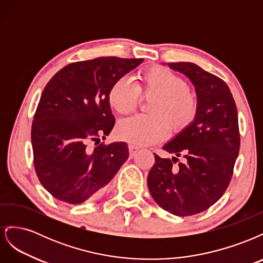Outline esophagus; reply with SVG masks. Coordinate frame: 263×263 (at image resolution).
I'll return each instance as SVG.
<instances>
[{"label": "esophagus", "mask_w": 263, "mask_h": 263, "mask_svg": "<svg viewBox=\"0 0 263 263\" xmlns=\"http://www.w3.org/2000/svg\"><path fill=\"white\" fill-rule=\"evenodd\" d=\"M128 149H129V156L133 158L135 157V155H136L138 151H139V148L136 147V146H133V145H129L128 146Z\"/></svg>", "instance_id": "1"}]
</instances>
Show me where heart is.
Here are the masks:
<instances>
[{"label": "heart", "instance_id": "1", "mask_svg": "<svg viewBox=\"0 0 263 263\" xmlns=\"http://www.w3.org/2000/svg\"><path fill=\"white\" fill-rule=\"evenodd\" d=\"M136 84L128 79L114 81L107 92L109 107L127 114L137 107L139 95L150 100L149 115H134L121 119L116 125L118 139L135 146H149L163 140L170 132L179 133L194 122L197 100L187 89L185 80L169 69L154 66L139 71Z\"/></svg>", "mask_w": 263, "mask_h": 263}]
</instances>
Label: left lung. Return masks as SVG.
Returning <instances> with one entry per match:
<instances>
[{
    "mask_svg": "<svg viewBox=\"0 0 263 263\" xmlns=\"http://www.w3.org/2000/svg\"><path fill=\"white\" fill-rule=\"evenodd\" d=\"M168 66L194 85L197 115L187 128L162 147L174 155L172 160L155 154L147 183L161 209L183 217L210 209L225 193L239 154L240 135L236 103L220 78L192 62ZM180 155L185 162L174 168L173 162Z\"/></svg>",
    "mask_w": 263,
    "mask_h": 263,
    "instance_id": "8db88e82",
    "label": "left lung"
}]
</instances>
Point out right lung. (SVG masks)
<instances>
[{
  "label": "right lung",
  "instance_id": "right-lung-1",
  "mask_svg": "<svg viewBox=\"0 0 263 263\" xmlns=\"http://www.w3.org/2000/svg\"><path fill=\"white\" fill-rule=\"evenodd\" d=\"M142 61L101 57L73 62L45 86L31 125V146L37 177L57 200L81 204L98 195L128 159L124 141L94 149L87 144L105 138L114 127L109 86Z\"/></svg>",
  "mask_w": 263,
  "mask_h": 263
}]
</instances>
